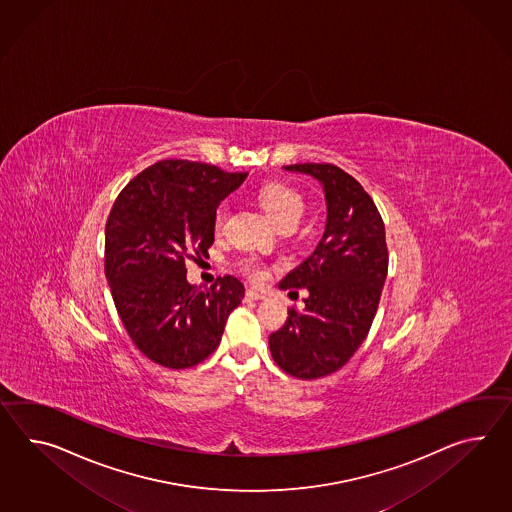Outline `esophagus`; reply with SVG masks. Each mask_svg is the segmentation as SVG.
Listing matches in <instances>:
<instances>
[{"instance_id":"esophagus-1","label":"esophagus","mask_w":512,"mask_h":512,"mask_svg":"<svg viewBox=\"0 0 512 512\" xmlns=\"http://www.w3.org/2000/svg\"><path fill=\"white\" fill-rule=\"evenodd\" d=\"M246 298L251 301H259L264 300L266 298V294L264 292H261V290H255V288H248L246 290Z\"/></svg>"}]
</instances>
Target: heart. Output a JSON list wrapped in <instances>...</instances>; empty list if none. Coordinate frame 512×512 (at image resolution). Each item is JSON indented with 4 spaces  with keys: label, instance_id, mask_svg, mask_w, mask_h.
Masks as SVG:
<instances>
[{
    "label": "heart",
    "instance_id": "obj_1",
    "mask_svg": "<svg viewBox=\"0 0 512 512\" xmlns=\"http://www.w3.org/2000/svg\"><path fill=\"white\" fill-rule=\"evenodd\" d=\"M257 203L261 211L266 214V218L275 225H296L300 222L303 214V200L300 194L294 188L281 185V183H266L257 190ZM225 220L224 207H218L214 212V231H220ZM253 279H261L264 272L257 264L251 262L248 266Z\"/></svg>",
    "mask_w": 512,
    "mask_h": 512
}]
</instances>
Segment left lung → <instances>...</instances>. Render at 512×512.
Masks as SVG:
<instances>
[{"label":"left lung","instance_id":"left-lung-1","mask_svg":"<svg viewBox=\"0 0 512 512\" xmlns=\"http://www.w3.org/2000/svg\"><path fill=\"white\" fill-rule=\"evenodd\" d=\"M324 188V235L279 288H307L305 309L290 311L268 338L275 364L298 379L337 372L374 322L388 270L385 224L366 190L335 164H290Z\"/></svg>","mask_w":512,"mask_h":512}]
</instances>
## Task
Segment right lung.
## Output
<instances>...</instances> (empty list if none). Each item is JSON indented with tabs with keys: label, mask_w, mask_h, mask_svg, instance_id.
Segmentation results:
<instances>
[{
	"label": "right lung",
	"mask_w": 512,
	"mask_h": 512,
	"mask_svg": "<svg viewBox=\"0 0 512 512\" xmlns=\"http://www.w3.org/2000/svg\"><path fill=\"white\" fill-rule=\"evenodd\" d=\"M246 177L170 159L146 168L114 201L105 275L127 335L150 361L183 370L218 348L244 285L225 275L201 290L188 283L185 259L207 257L214 212Z\"/></svg>",
	"instance_id": "obj_1"
}]
</instances>
